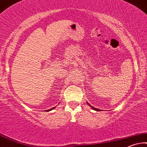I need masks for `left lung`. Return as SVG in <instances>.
I'll return each instance as SVG.
<instances>
[{"mask_svg":"<svg viewBox=\"0 0 147 147\" xmlns=\"http://www.w3.org/2000/svg\"><path fill=\"white\" fill-rule=\"evenodd\" d=\"M89 105V104H88ZM93 109H94V110H96V111H100V110H99V109H96V108H94L93 107Z\"/></svg>","mask_w":147,"mask_h":147,"instance_id":"left-lung-1","label":"left lung"}]
</instances>
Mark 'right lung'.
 Returning a JSON list of instances; mask_svg holds the SVG:
<instances>
[{"label":"right lung","mask_w":147,"mask_h":147,"mask_svg":"<svg viewBox=\"0 0 147 147\" xmlns=\"http://www.w3.org/2000/svg\"><path fill=\"white\" fill-rule=\"evenodd\" d=\"M55 109V107H53V108H51V109H49V110H47V111H51V110H53V109Z\"/></svg>","instance_id":"1"}]
</instances>
